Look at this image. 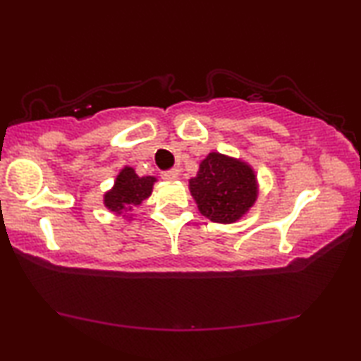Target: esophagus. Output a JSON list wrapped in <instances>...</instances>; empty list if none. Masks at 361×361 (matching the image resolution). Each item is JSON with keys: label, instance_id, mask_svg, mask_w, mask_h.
<instances>
[{"label": "esophagus", "instance_id": "34e87169", "mask_svg": "<svg viewBox=\"0 0 361 361\" xmlns=\"http://www.w3.org/2000/svg\"><path fill=\"white\" fill-rule=\"evenodd\" d=\"M178 176H180V170L178 169H172V170H167V172H162V178L167 180V181L178 180Z\"/></svg>", "mask_w": 361, "mask_h": 361}]
</instances>
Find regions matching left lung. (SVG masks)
Here are the masks:
<instances>
[{"label": "left lung", "instance_id": "left-lung-1", "mask_svg": "<svg viewBox=\"0 0 361 361\" xmlns=\"http://www.w3.org/2000/svg\"><path fill=\"white\" fill-rule=\"evenodd\" d=\"M199 212L213 223L231 224L252 209L258 197L256 175L248 164L210 152L189 180Z\"/></svg>", "mask_w": 361, "mask_h": 361}]
</instances>
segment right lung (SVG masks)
<instances>
[{"label": "right lung", "instance_id": "right-lung-1", "mask_svg": "<svg viewBox=\"0 0 361 361\" xmlns=\"http://www.w3.org/2000/svg\"><path fill=\"white\" fill-rule=\"evenodd\" d=\"M154 181V176H138L132 167H124L111 191L105 194V205L118 215L132 212L133 207H138L149 197Z\"/></svg>", "mask_w": 361, "mask_h": 361}]
</instances>
